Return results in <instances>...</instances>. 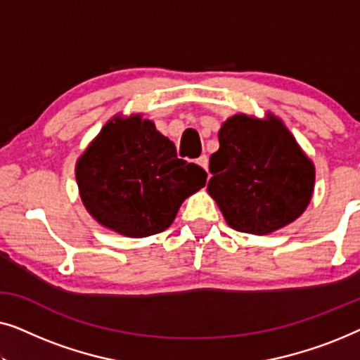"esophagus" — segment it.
<instances>
[{"label":"esophagus","instance_id":"obj_1","mask_svg":"<svg viewBox=\"0 0 360 360\" xmlns=\"http://www.w3.org/2000/svg\"><path fill=\"white\" fill-rule=\"evenodd\" d=\"M196 164H198L200 167H203V169L208 172V157L206 155H201L198 157V160H196Z\"/></svg>","mask_w":360,"mask_h":360}]
</instances>
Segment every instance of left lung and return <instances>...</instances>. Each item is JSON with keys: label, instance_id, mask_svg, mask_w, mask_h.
Instances as JSON below:
<instances>
[{"label": "left lung", "instance_id": "left-lung-1", "mask_svg": "<svg viewBox=\"0 0 360 360\" xmlns=\"http://www.w3.org/2000/svg\"><path fill=\"white\" fill-rule=\"evenodd\" d=\"M210 157L208 193L226 223L249 234H269L293 223L314 190V165L282 120L234 115L219 129Z\"/></svg>", "mask_w": 360, "mask_h": 360}]
</instances>
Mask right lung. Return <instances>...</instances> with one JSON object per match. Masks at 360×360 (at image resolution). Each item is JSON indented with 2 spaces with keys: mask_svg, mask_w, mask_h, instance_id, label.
<instances>
[{
  "mask_svg": "<svg viewBox=\"0 0 360 360\" xmlns=\"http://www.w3.org/2000/svg\"><path fill=\"white\" fill-rule=\"evenodd\" d=\"M75 174L88 213L127 238L165 231L208 176L179 159L174 142L141 115L108 121L77 160Z\"/></svg>",
  "mask_w": 360,
  "mask_h": 360,
  "instance_id": "right-lung-1",
  "label": "right lung"
}]
</instances>
